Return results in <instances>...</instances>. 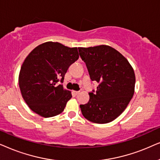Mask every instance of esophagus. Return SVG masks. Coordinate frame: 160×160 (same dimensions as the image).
Instances as JSON below:
<instances>
[{
  "label": "esophagus",
  "instance_id": "34e87169",
  "mask_svg": "<svg viewBox=\"0 0 160 160\" xmlns=\"http://www.w3.org/2000/svg\"><path fill=\"white\" fill-rule=\"evenodd\" d=\"M79 93H80V92H79V91H73V93H74V94L75 95V96L78 95Z\"/></svg>",
  "mask_w": 160,
  "mask_h": 160
}]
</instances>
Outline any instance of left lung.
<instances>
[{"mask_svg":"<svg viewBox=\"0 0 160 160\" xmlns=\"http://www.w3.org/2000/svg\"><path fill=\"white\" fill-rule=\"evenodd\" d=\"M90 78L97 81V90L80 105L82 116L97 123H107L126 109L134 95L135 76L132 67L118 51L107 45L78 48Z\"/></svg>","mask_w":160,"mask_h":160,"instance_id":"1","label":"left lung"}]
</instances>
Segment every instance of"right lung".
<instances>
[{
	"mask_svg": "<svg viewBox=\"0 0 160 160\" xmlns=\"http://www.w3.org/2000/svg\"><path fill=\"white\" fill-rule=\"evenodd\" d=\"M79 58L78 48L48 42L34 48L25 59L19 75V86L31 110L44 118L61 113L71 92L63 89L66 73Z\"/></svg>",
	"mask_w": 160,
	"mask_h": 160,
	"instance_id": "obj_1",
	"label": "right lung"
}]
</instances>
